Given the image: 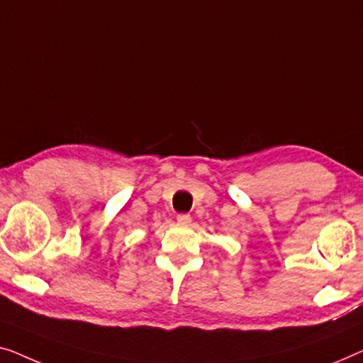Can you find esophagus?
<instances>
[{
  "label": "esophagus",
  "instance_id": "obj_1",
  "mask_svg": "<svg viewBox=\"0 0 363 363\" xmlns=\"http://www.w3.org/2000/svg\"><path fill=\"white\" fill-rule=\"evenodd\" d=\"M177 222L179 223H182V225H187V223H191V216H189V213H177Z\"/></svg>",
  "mask_w": 363,
  "mask_h": 363
}]
</instances>
